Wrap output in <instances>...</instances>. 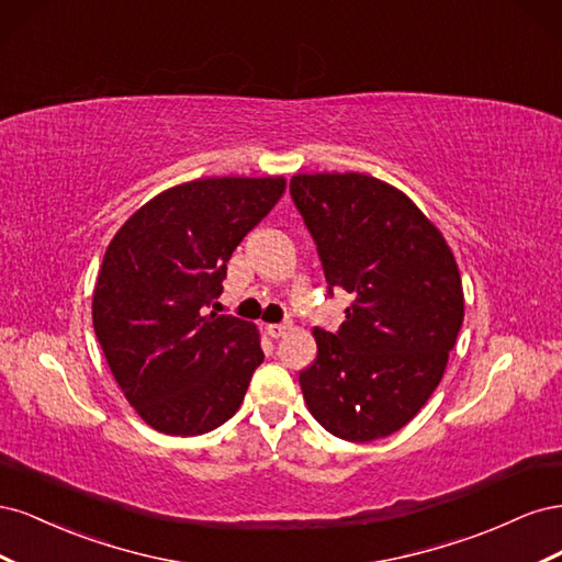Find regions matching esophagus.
Segmentation results:
<instances>
[{
    "instance_id": "obj_1",
    "label": "esophagus",
    "mask_w": 562,
    "mask_h": 562,
    "mask_svg": "<svg viewBox=\"0 0 562 562\" xmlns=\"http://www.w3.org/2000/svg\"><path fill=\"white\" fill-rule=\"evenodd\" d=\"M288 323H269V326H265V330H267V335L269 337H274V339H279V337H283L285 333H288Z\"/></svg>"
}]
</instances>
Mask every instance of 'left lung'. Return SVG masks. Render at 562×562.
<instances>
[{
  "instance_id": "left-lung-1",
  "label": "left lung",
  "mask_w": 562,
  "mask_h": 562,
  "mask_svg": "<svg viewBox=\"0 0 562 562\" xmlns=\"http://www.w3.org/2000/svg\"><path fill=\"white\" fill-rule=\"evenodd\" d=\"M291 196L323 274L353 302L337 333L314 328L300 372L310 413L333 436L368 443L398 431L443 380L464 291L443 234L413 199L366 173H297Z\"/></svg>"
}]
</instances>
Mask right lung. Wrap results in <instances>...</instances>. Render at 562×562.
I'll list each match as a JSON object with an SVG mask.
<instances>
[{
	"instance_id": "obj_1",
	"label": "right lung",
	"mask_w": 562,
	"mask_h": 562,
	"mask_svg": "<svg viewBox=\"0 0 562 562\" xmlns=\"http://www.w3.org/2000/svg\"><path fill=\"white\" fill-rule=\"evenodd\" d=\"M285 192V178H201L135 211L110 241L93 328L112 375L151 429L199 436L244 403L265 361L248 321L203 314L234 248Z\"/></svg>"
}]
</instances>
